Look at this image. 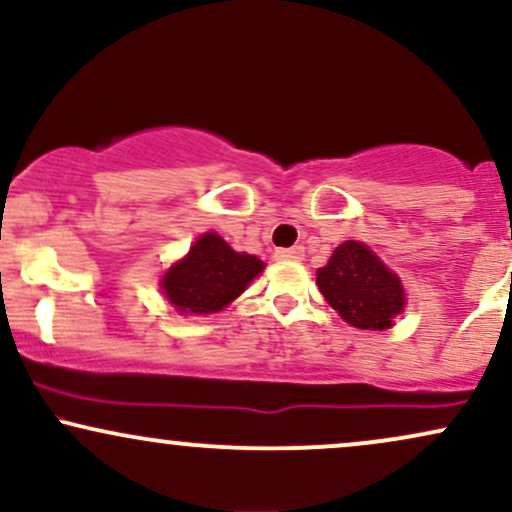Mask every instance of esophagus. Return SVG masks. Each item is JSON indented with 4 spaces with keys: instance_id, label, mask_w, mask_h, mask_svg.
<instances>
[{
    "instance_id": "34e87169",
    "label": "esophagus",
    "mask_w": 512,
    "mask_h": 512,
    "mask_svg": "<svg viewBox=\"0 0 512 512\" xmlns=\"http://www.w3.org/2000/svg\"><path fill=\"white\" fill-rule=\"evenodd\" d=\"M276 260H303L305 248L303 245H293V248H279L274 252Z\"/></svg>"
}]
</instances>
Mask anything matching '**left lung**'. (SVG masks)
<instances>
[{
	"label": "left lung",
	"instance_id": "left-lung-1",
	"mask_svg": "<svg viewBox=\"0 0 512 512\" xmlns=\"http://www.w3.org/2000/svg\"><path fill=\"white\" fill-rule=\"evenodd\" d=\"M317 286L325 301L358 330H387L404 308L397 276L356 240L339 245L330 262L317 269Z\"/></svg>",
	"mask_w": 512,
	"mask_h": 512
}]
</instances>
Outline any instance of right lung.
Returning a JSON list of instances; mask_svg holds the SVG:
<instances>
[{
    "instance_id": "right-lung-1",
    "label": "right lung",
    "mask_w": 512,
    "mask_h": 512,
    "mask_svg": "<svg viewBox=\"0 0 512 512\" xmlns=\"http://www.w3.org/2000/svg\"><path fill=\"white\" fill-rule=\"evenodd\" d=\"M264 269L262 260L236 252L216 233H204L185 260L163 276L166 298L180 313H219Z\"/></svg>"
}]
</instances>
